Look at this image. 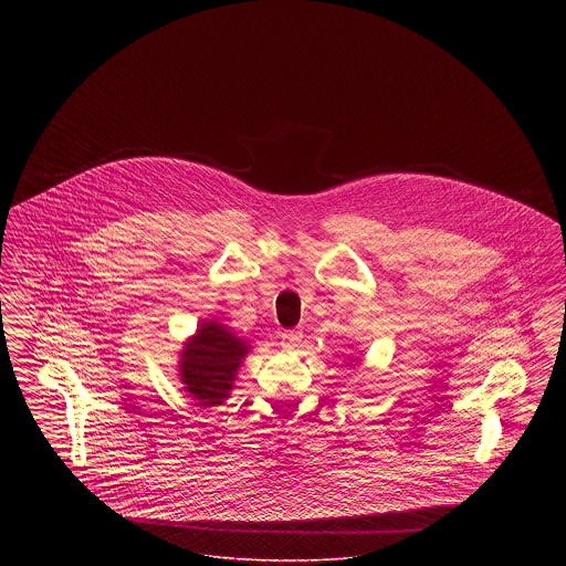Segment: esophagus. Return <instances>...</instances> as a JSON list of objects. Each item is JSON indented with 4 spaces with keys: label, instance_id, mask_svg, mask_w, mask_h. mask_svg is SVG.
Masks as SVG:
<instances>
[{
    "label": "esophagus",
    "instance_id": "obj_1",
    "mask_svg": "<svg viewBox=\"0 0 566 566\" xmlns=\"http://www.w3.org/2000/svg\"><path fill=\"white\" fill-rule=\"evenodd\" d=\"M301 337H303V333L293 328V331H284L280 339H282V346H284V348H298Z\"/></svg>",
    "mask_w": 566,
    "mask_h": 566
}]
</instances>
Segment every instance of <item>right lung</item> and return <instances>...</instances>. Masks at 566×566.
Listing matches in <instances>:
<instances>
[{"instance_id":"1","label":"right lung","mask_w":566,"mask_h":566,"mask_svg":"<svg viewBox=\"0 0 566 566\" xmlns=\"http://www.w3.org/2000/svg\"><path fill=\"white\" fill-rule=\"evenodd\" d=\"M250 346L224 324L203 323L185 342L180 354V379L185 390L201 407L224 403Z\"/></svg>"}]
</instances>
